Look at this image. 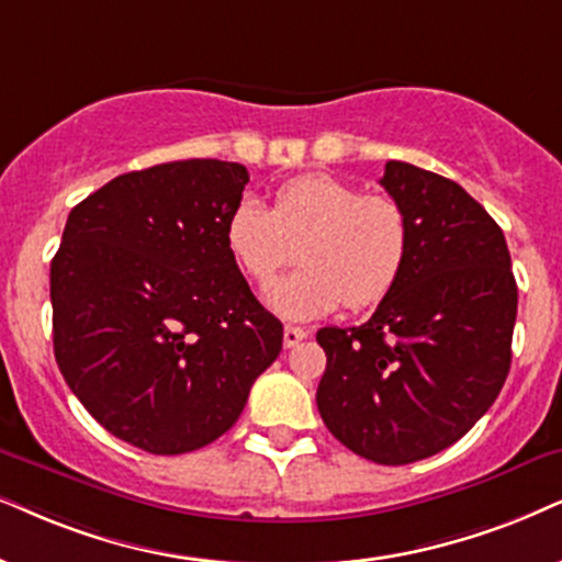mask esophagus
<instances>
[{"label":"esophagus","mask_w":562,"mask_h":562,"mask_svg":"<svg viewBox=\"0 0 562 562\" xmlns=\"http://www.w3.org/2000/svg\"><path fill=\"white\" fill-rule=\"evenodd\" d=\"M308 337V331L301 329V326H285V331H282V342H285V347H295L297 342H303V339Z\"/></svg>","instance_id":"esophagus-1"}]
</instances>
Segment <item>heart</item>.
Wrapping results in <instances>:
<instances>
[{
	"label": "heart",
	"instance_id": "1",
	"mask_svg": "<svg viewBox=\"0 0 562 562\" xmlns=\"http://www.w3.org/2000/svg\"><path fill=\"white\" fill-rule=\"evenodd\" d=\"M409 246L407 212L394 196L360 194L326 173L282 183L269 210L244 199L225 220V248L254 285H269L295 257L303 265L267 293L290 318L383 301L407 267Z\"/></svg>",
	"mask_w": 562,
	"mask_h": 562
}]
</instances>
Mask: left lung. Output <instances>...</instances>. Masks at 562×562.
Segmentation results:
<instances>
[{
	"label": "left lung",
	"instance_id": "obj_1",
	"mask_svg": "<svg viewBox=\"0 0 562 562\" xmlns=\"http://www.w3.org/2000/svg\"><path fill=\"white\" fill-rule=\"evenodd\" d=\"M381 187L407 212V267L366 324L318 329L316 404L339 443L400 467L457 443L501 394L518 290L503 231L457 181L389 160Z\"/></svg>",
	"mask_w": 562,
	"mask_h": 562
}]
</instances>
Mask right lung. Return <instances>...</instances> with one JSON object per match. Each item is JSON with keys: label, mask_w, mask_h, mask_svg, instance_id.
I'll use <instances>...</instances> for the list:
<instances>
[{"label": "right lung", "mask_w": 562, "mask_h": 562, "mask_svg": "<svg viewBox=\"0 0 562 562\" xmlns=\"http://www.w3.org/2000/svg\"><path fill=\"white\" fill-rule=\"evenodd\" d=\"M248 170L176 160L116 176L69 212L52 261L54 355L105 430L142 451H196L236 425L282 350L225 248Z\"/></svg>", "instance_id": "obj_1"}]
</instances>
